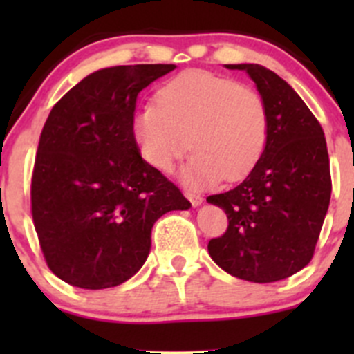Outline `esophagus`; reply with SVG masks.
<instances>
[{"label":"esophagus","instance_id":"34e87169","mask_svg":"<svg viewBox=\"0 0 354 354\" xmlns=\"http://www.w3.org/2000/svg\"><path fill=\"white\" fill-rule=\"evenodd\" d=\"M185 195H187V198L190 200V202H192V205H194V207H198L200 203L203 202V198L200 197L198 194H192V192H187V194H185Z\"/></svg>","mask_w":354,"mask_h":354}]
</instances>
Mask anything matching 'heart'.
I'll list each match as a JSON object with an SVG mask.
<instances>
[{"label":"heart","mask_w":354,"mask_h":354,"mask_svg":"<svg viewBox=\"0 0 354 354\" xmlns=\"http://www.w3.org/2000/svg\"><path fill=\"white\" fill-rule=\"evenodd\" d=\"M133 133L142 157L156 169L171 171L190 147L185 183H233L248 176L263 156L269 109L253 87L205 70H185L135 114Z\"/></svg>","instance_id":"heart-1"}]
</instances>
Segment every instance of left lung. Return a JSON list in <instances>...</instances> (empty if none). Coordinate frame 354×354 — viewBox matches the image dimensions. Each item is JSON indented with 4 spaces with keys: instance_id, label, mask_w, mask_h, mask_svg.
I'll list each match as a JSON object with an SVG mask.
<instances>
[{
    "instance_id": "left-lung-1",
    "label": "left lung",
    "mask_w": 354,
    "mask_h": 354,
    "mask_svg": "<svg viewBox=\"0 0 354 354\" xmlns=\"http://www.w3.org/2000/svg\"><path fill=\"white\" fill-rule=\"evenodd\" d=\"M245 70L269 109V140L252 173L233 190L210 195L227 216L223 236L207 245L214 262L238 279L276 283L312 260L330 202L326 137L319 120L274 71Z\"/></svg>"
}]
</instances>
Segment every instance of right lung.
Here are the masks:
<instances>
[{
	"instance_id": "right-lung-1",
	"label": "right lung",
	"mask_w": 354,
	"mask_h": 354,
	"mask_svg": "<svg viewBox=\"0 0 354 354\" xmlns=\"http://www.w3.org/2000/svg\"><path fill=\"white\" fill-rule=\"evenodd\" d=\"M174 65L91 73L49 113L30 183L35 233L55 276L84 289L114 288L138 272L152 226L190 202L142 159L133 133L137 95Z\"/></svg>"
}]
</instances>
